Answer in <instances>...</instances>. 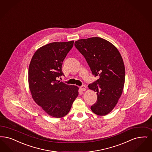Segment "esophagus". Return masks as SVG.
Listing matches in <instances>:
<instances>
[{
	"label": "esophagus",
	"mask_w": 152,
	"mask_h": 152,
	"mask_svg": "<svg viewBox=\"0 0 152 152\" xmlns=\"http://www.w3.org/2000/svg\"><path fill=\"white\" fill-rule=\"evenodd\" d=\"M80 89L82 91H85L86 90V86L85 85H82L80 86Z\"/></svg>",
	"instance_id": "1"
}]
</instances>
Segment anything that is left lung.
<instances>
[{"mask_svg": "<svg viewBox=\"0 0 152 152\" xmlns=\"http://www.w3.org/2000/svg\"><path fill=\"white\" fill-rule=\"evenodd\" d=\"M75 46L84 56L93 75L99 76L88 85L97 94L91 111L98 115H106L118 103L124 85L125 67L121 55L114 45L99 37L79 39Z\"/></svg>", "mask_w": 152, "mask_h": 152, "instance_id": "8db88e82", "label": "left lung"}]
</instances>
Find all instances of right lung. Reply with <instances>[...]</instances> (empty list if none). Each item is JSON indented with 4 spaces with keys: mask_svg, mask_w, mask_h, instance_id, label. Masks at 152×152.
<instances>
[{
    "mask_svg": "<svg viewBox=\"0 0 152 152\" xmlns=\"http://www.w3.org/2000/svg\"><path fill=\"white\" fill-rule=\"evenodd\" d=\"M73 42H55L43 46L33 55L29 67V87L33 100L48 115L56 118L67 115L79 95L77 86L57 80L64 75L63 61Z\"/></svg>",
    "mask_w": 152,
    "mask_h": 152,
    "instance_id": "1",
    "label": "right lung"
}]
</instances>
